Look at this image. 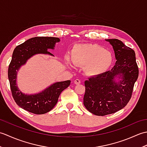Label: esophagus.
Segmentation results:
<instances>
[{
    "label": "esophagus",
    "mask_w": 147,
    "mask_h": 147,
    "mask_svg": "<svg viewBox=\"0 0 147 147\" xmlns=\"http://www.w3.org/2000/svg\"><path fill=\"white\" fill-rule=\"evenodd\" d=\"M80 83H81V81L79 79H76L74 80V83H75L76 85H79V84H80Z\"/></svg>",
    "instance_id": "1"
}]
</instances>
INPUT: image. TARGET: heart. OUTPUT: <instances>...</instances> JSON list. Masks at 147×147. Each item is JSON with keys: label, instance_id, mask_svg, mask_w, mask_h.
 I'll list each match as a JSON object with an SVG mask.
<instances>
[{"label": "heart", "instance_id": "1", "mask_svg": "<svg viewBox=\"0 0 147 147\" xmlns=\"http://www.w3.org/2000/svg\"><path fill=\"white\" fill-rule=\"evenodd\" d=\"M74 64L83 66L85 74L90 76H98L107 72L114 62L112 53L96 44L83 43L74 46L71 53ZM66 63L71 65L69 57Z\"/></svg>", "mask_w": 147, "mask_h": 147}]
</instances>
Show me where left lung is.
I'll list each match as a JSON object with an SVG mask.
<instances>
[{
	"instance_id": "obj_1",
	"label": "left lung",
	"mask_w": 147,
	"mask_h": 147,
	"mask_svg": "<svg viewBox=\"0 0 147 147\" xmlns=\"http://www.w3.org/2000/svg\"><path fill=\"white\" fill-rule=\"evenodd\" d=\"M105 41L112 46L117 61L111 71L85 81L83 98L87 110L99 116L115 113L125 107L138 77L135 51L118 39Z\"/></svg>"
}]
</instances>
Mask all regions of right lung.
Returning a JSON list of instances; mask_svg holds the SVG:
<instances>
[{"mask_svg":"<svg viewBox=\"0 0 147 147\" xmlns=\"http://www.w3.org/2000/svg\"><path fill=\"white\" fill-rule=\"evenodd\" d=\"M59 42L60 39L56 37H34L14 50L8 68V78L12 96L19 107L35 114H45L54 107L61 93L69 86L70 80L56 82L42 92L29 95L22 92L17 85L18 72L22 65L36 54L54 56L48 49L54 50L55 43Z\"/></svg>","mask_w":147,"mask_h":147,"instance_id":"add662e5","label":"right lung"}]
</instances>
